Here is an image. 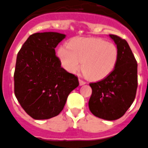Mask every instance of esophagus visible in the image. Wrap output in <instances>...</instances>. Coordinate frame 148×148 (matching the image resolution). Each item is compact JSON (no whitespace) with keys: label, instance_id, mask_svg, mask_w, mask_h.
Masks as SVG:
<instances>
[{"label":"esophagus","instance_id":"obj_1","mask_svg":"<svg viewBox=\"0 0 148 148\" xmlns=\"http://www.w3.org/2000/svg\"><path fill=\"white\" fill-rule=\"evenodd\" d=\"M79 85H80V86H82V85H85V84L86 83V82H85V81H83V80H82V79H79Z\"/></svg>","mask_w":148,"mask_h":148}]
</instances>
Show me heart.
<instances>
[{"instance_id": "1", "label": "heart", "mask_w": 148, "mask_h": 148, "mask_svg": "<svg viewBox=\"0 0 148 148\" xmlns=\"http://www.w3.org/2000/svg\"><path fill=\"white\" fill-rule=\"evenodd\" d=\"M58 54L66 70L76 72L82 63L84 74L92 80L109 75L119 58V51L114 43L96 38H74L68 46H61Z\"/></svg>"}]
</instances>
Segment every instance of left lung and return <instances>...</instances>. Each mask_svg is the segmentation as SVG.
<instances>
[{
    "label": "left lung",
    "instance_id": "obj_1",
    "mask_svg": "<svg viewBox=\"0 0 148 148\" xmlns=\"http://www.w3.org/2000/svg\"><path fill=\"white\" fill-rule=\"evenodd\" d=\"M110 37L116 44L118 61L109 75L89 84L92 94L88 106L95 116L115 120L125 114L135 99L138 86L137 62L125 40L115 34Z\"/></svg>",
    "mask_w": 148,
    "mask_h": 148
}]
</instances>
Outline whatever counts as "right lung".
<instances>
[{
	"mask_svg": "<svg viewBox=\"0 0 148 148\" xmlns=\"http://www.w3.org/2000/svg\"><path fill=\"white\" fill-rule=\"evenodd\" d=\"M66 35L34 33L18 51L14 73V94L21 107L34 119L58 116L69 94L79 86L78 77L61 67L55 48Z\"/></svg>",
	"mask_w": 148,
	"mask_h": 148,
	"instance_id": "add662e5",
	"label": "right lung"
}]
</instances>
